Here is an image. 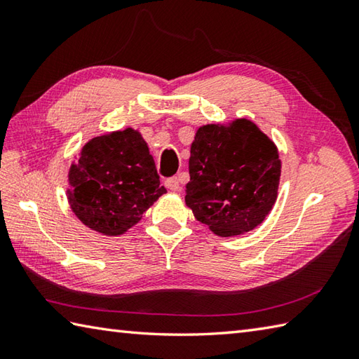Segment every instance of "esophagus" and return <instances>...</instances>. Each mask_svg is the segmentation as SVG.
<instances>
[{"mask_svg": "<svg viewBox=\"0 0 359 359\" xmlns=\"http://www.w3.org/2000/svg\"><path fill=\"white\" fill-rule=\"evenodd\" d=\"M165 187L170 189V191H179L180 189V184H179V179L177 177H171V179H168L166 182H165Z\"/></svg>", "mask_w": 359, "mask_h": 359, "instance_id": "1", "label": "esophagus"}]
</instances>
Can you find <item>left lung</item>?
<instances>
[{
    "mask_svg": "<svg viewBox=\"0 0 359 359\" xmlns=\"http://www.w3.org/2000/svg\"><path fill=\"white\" fill-rule=\"evenodd\" d=\"M279 179L276 144L253 121L203 125L191 143L185 202L212 233L231 238L264 222L278 199Z\"/></svg>",
    "mask_w": 359,
    "mask_h": 359,
    "instance_id": "left-lung-1",
    "label": "left lung"
}]
</instances>
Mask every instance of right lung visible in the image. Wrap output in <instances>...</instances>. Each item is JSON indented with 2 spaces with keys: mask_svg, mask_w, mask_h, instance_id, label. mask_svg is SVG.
Listing matches in <instances>:
<instances>
[{
  "mask_svg": "<svg viewBox=\"0 0 359 359\" xmlns=\"http://www.w3.org/2000/svg\"><path fill=\"white\" fill-rule=\"evenodd\" d=\"M71 210L90 230L125 234L166 188L139 131L126 128L90 139L67 174Z\"/></svg>",
  "mask_w": 359,
  "mask_h": 359,
  "instance_id": "add662e5",
  "label": "right lung"
}]
</instances>
